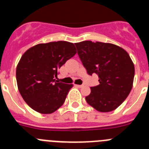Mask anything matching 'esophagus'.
<instances>
[{
	"label": "esophagus",
	"mask_w": 149,
	"mask_h": 149,
	"mask_svg": "<svg viewBox=\"0 0 149 149\" xmlns=\"http://www.w3.org/2000/svg\"><path fill=\"white\" fill-rule=\"evenodd\" d=\"M76 86H77V87H79V88H82V87H84V85H76Z\"/></svg>",
	"instance_id": "34e87169"
}]
</instances>
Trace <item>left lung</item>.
I'll use <instances>...</instances> for the list:
<instances>
[{
    "label": "left lung",
    "mask_w": 149,
    "mask_h": 149,
    "mask_svg": "<svg viewBox=\"0 0 149 149\" xmlns=\"http://www.w3.org/2000/svg\"><path fill=\"white\" fill-rule=\"evenodd\" d=\"M87 73L98 75L99 84L91 87L86 101L99 112L116 110L126 99L133 86L134 65L125 50L111 43L84 41L75 43Z\"/></svg>",
    "instance_id": "obj_1"
}]
</instances>
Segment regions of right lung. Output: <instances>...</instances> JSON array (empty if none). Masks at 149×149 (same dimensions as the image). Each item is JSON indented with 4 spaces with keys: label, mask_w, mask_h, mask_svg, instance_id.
<instances>
[{
    "label": "right lung",
    "mask_w": 149,
    "mask_h": 149,
    "mask_svg": "<svg viewBox=\"0 0 149 149\" xmlns=\"http://www.w3.org/2000/svg\"><path fill=\"white\" fill-rule=\"evenodd\" d=\"M77 53L66 41L41 43L24 52L16 68L18 89L35 111L50 114L63 104L72 84L57 83V71Z\"/></svg>",
    "instance_id": "1"
}]
</instances>
